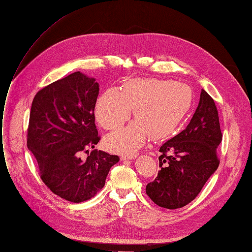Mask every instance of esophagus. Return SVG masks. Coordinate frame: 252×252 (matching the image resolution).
I'll use <instances>...</instances> for the list:
<instances>
[{"label":"esophagus","instance_id":"1","mask_svg":"<svg viewBox=\"0 0 252 252\" xmlns=\"http://www.w3.org/2000/svg\"><path fill=\"white\" fill-rule=\"evenodd\" d=\"M137 158V155H123L120 157V160L121 161H128V160H134Z\"/></svg>","mask_w":252,"mask_h":252}]
</instances>
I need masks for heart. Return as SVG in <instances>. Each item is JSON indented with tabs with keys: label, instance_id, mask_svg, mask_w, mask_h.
I'll return each mask as SVG.
<instances>
[{
	"label": "heart",
	"instance_id": "b5f03b06",
	"mask_svg": "<svg viewBox=\"0 0 252 252\" xmlns=\"http://www.w3.org/2000/svg\"><path fill=\"white\" fill-rule=\"evenodd\" d=\"M193 91L183 83L154 78L133 79L121 90L109 88L98 97L94 114L106 129H116L131 116L135 121L109 135L106 144L111 151L135 153L151 136L153 140L171 137L189 113Z\"/></svg>",
	"mask_w": 252,
	"mask_h": 252
}]
</instances>
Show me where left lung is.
<instances>
[{"instance_id": "left-lung-1", "label": "left lung", "mask_w": 252, "mask_h": 252, "mask_svg": "<svg viewBox=\"0 0 252 252\" xmlns=\"http://www.w3.org/2000/svg\"><path fill=\"white\" fill-rule=\"evenodd\" d=\"M221 140L215 101L202 89L190 124L160 147L161 170L154 182L147 184L146 194L165 209L187 206L217 170Z\"/></svg>"}]
</instances>
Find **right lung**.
<instances>
[{
  "label": "right lung",
  "instance_id": "right-lung-1",
  "mask_svg": "<svg viewBox=\"0 0 252 252\" xmlns=\"http://www.w3.org/2000/svg\"><path fill=\"white\" fill-rule=\"evenodd\" d=\"M99 86L80 71L36 93L32 101L27 146L36 158L42 182L61 198L82 202L105 186L118 156L93 150L99 141L94 107ZM88 154L86 159L80 155Z\"/></svg>",
  "mask_w": 252,
  "mask_h": 252
}]
</instances>
